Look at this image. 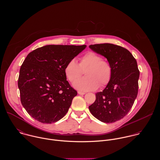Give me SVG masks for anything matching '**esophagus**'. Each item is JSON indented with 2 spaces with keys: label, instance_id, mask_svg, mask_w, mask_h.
Segmentation results:
<instances>
[{
  "label": "esophagus",
  "instance_id": "1",
  "mask_svg": "<svg viewBox=\"0 0 160 160\" xmlns=\"http://www.w3.org/2000/svg\"><path fill=\"white\" fill-rule=\"evenodd\" d=\"M78 94L79 95H84V94H85V92H80V91H78Z\"/></svg>",
  "mask_w": 160,
  "mask_h": 160
}]
</instances>
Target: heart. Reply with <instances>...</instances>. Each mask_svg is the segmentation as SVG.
I'll list each match as a JSON object with an SVG mask.
<instances>
[{
    "label": "heart",
    "instance_id": "b5f03b06",
    "mask_svg": "<svg viewBox=\"0 0 160 160\" xmlns=\"http://www.w3.org/2000/svg\"><path fill=\"white\" fill-rule=\"evenodd\" d=\"M86 70L85 78L76 80L82 71ZM110 64L102 59V57L94 52H88L83 56L78 64L75 59H71L64 68V75L68 81L73 82L75 88L82 91L94 90L100 85L104 87L108 83L111 77Z\"/></svg>",
    "mask_w": 160,
    "mask_h": 160
}]
</instances>
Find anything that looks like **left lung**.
<instances>
[{
	"mask_svg": "<svg viewBox=\"0 0 160 160\" xmlns=\"http://www.w3.org/2000/svg\"><path fill=\"white\" fill-rule=\"evenodd\" d=\"M90 49L106 58L111 66V77L105 88L96 94L88 109L104 123H113L129 112L138 93V63L126 49L112 43L90 45Z\"/></svg>",
	"mask_w": 160,
	"mask_h": 160,
	"instance_id": "obj_1",
	"label": "left lung"
}]
</instances>
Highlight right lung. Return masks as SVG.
Here are the masks:
<instances>
[{
    "label": "right lung",
    "mask_w": 160,
    "mask_h": 160,
    "mask_svg": "<svg viewBox=\"0 0 160 160\" xmlns=\"http://www.w3.org/2000/svg\"><path fill=\"white\" fill-rule=\"evenodd\" d=\"M86 47L48 45L28 54L18 85L21 104L35 120L52 123L64 117L77 95L66 80L64 68Z\"/></svg>",
    "instance_id": "obj_1"
}]
</instances>
